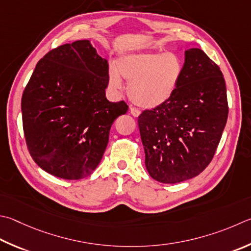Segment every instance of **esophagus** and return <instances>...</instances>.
I'll list each match as a JSON object with an SVG mask.
<instances>
[{"instance_id":"esophagus-1","label":"esophagus","mask_w":251,"mask_h":251,"mask_svg":"<svg viewBox=\"0 0 251 251\" xmlns=\"http://www.w3.org/2000/svg\"><path fill=\"white\" fill-rule=\"evenodd\" d=\"M129 113H130L131 115H133L134 117H138L139 114H140V112L137 110V108H134V107H130V108H129Z\"/></svg>"}]
</instances>
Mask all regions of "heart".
<instances>
[{"label":"heart","mask_w":251,"mask_h":251,"mask_svg":"<svg viewBox=\"0 0 251 251\" xmlns=\"http://www.w3.org/2000/svg\"><path fill=\"white\" fill-rule=\"evenodd\" d=\"M184 74L182 59L175 52L138 51L125 53L111 67L108 82L114 90H121L123 79L128 83L127 92L136 105L154 108L167 103L175 95Z\"/></svg>","instance_id":"obj_1"}]
</instances>
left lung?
Returning <instances> with one entry per match:
<instances>
[{
  "mask_svg": "<svg viewBox=\"0 0 251 251\" xmlns=\"http://www.w3.org/2000/svg\"><path fill=\"white\" fill-rule=\"evenodd\" d=\"M228 116L222 71L202 49L184 51V74L167 103L138 117L150 176L161 183H179L208 166Z\"/></svg>",
  "mask_w": 251,
  "mask_h": 251,
  "instance_id": "obj_1",
  "label": "left lung"
}]
</instances>
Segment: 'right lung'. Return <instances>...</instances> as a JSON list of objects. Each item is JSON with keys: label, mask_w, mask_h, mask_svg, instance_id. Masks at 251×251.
<instances>
[{"label": "right lung", "mask_w": 251, "mask_h": 251, "mask_svg": "<svg viewBox=\"0 0 251 251\" xmlns=\"http://www.w3.org/2000/svg\"><path fill=\"white\" fill-rule=\"evenodd\" d=\"M108 63L90 40L65 44L40 59L22 97L29 153L43 170L79 180L99 166L125 102L105 97Z\"/></svg>", "instance_id": "1"}]
</instances>
